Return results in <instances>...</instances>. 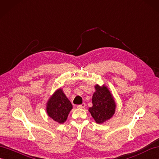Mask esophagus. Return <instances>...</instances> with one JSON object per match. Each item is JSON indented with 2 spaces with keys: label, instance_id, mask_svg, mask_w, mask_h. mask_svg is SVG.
<instances>
[{
  "label": "esophagus",
  "instance_id": "obj_1",
  "mask_svg": "<svg viewBox=\"0 0 159 159\" xmlns=\"http://www.w3.org/2000/svg\"><path fill=\"white\" fill-rule=\"evenodd\" d=\"M86 106V104L85 103H82V104H80V105H77V107L78 108V109H84V108Z\"/></svg>",
  "mask_w": 159,
  "mask_h": 159
}]
</instances>
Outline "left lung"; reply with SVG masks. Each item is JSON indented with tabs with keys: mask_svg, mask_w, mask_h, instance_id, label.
Returning a JSON list of instances; mask_svg holds the SVG:
<instances>
[{
	"mask_svg": "<svg viewBox=\"0 0 159 159\" xmlns=\"http://www.w3.org/2000/svg\"><path fill=\"white\" fill-rule=\"evenodd\" d=\"M95 92L92 96V107L89 108L92 117L96 123L102 124L109 120L115 113L116 103L113 94L105 85L94 86Z\"/></svg>",
	"mask_w": 159,
	"mask_h": 159,
	"instance_id": "8db88e82",
	"label": "left lung"
}]
</instances>
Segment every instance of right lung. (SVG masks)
<instances>
[{"mask_svg":"<svg viewBox=\"0 0 159 159\" xmlns=\"http://www.w3.org/2000/svg\"><path fill=\"white\" fill-rule=\"evenodd\" d=\"M72 109L71 102L61 88L57 89L46 102V113L48 117L60 124L65 122Z\"/></svg>","mask_w":159,"mask_h":159,"instance_id":"add662e5","label":"right lung"}]
</instances>
